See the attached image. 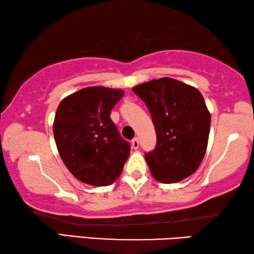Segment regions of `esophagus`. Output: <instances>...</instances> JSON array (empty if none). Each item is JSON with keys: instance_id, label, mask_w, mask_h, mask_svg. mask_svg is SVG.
Segmentation results:
<instances>
[{"instance_id": "obj_1", "label": "esophagus", "mask_w": 254, "mask_h": 254, "mask_svg": "<svg viewBox=\"0 0 254 254\" xmlns=\"http://www.w3.org/2000/svg\"><path fill=\"white\" fill-rule=\"evenodd\" d=\"M131 144H132V148H133V149H137V148H139V139H137V137H134V139L132 140Z\"/></svg>"}]
</instances>
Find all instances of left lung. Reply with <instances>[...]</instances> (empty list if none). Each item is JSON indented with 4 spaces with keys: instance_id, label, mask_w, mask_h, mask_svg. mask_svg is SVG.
<instances>
[{
    "instance_id": "1",
    "label": "left lung",
    "mask_w": 254,
    "mask_h": 254,
    "mask_svg": "<svg viewBox=\"0 0 254 254\" xmlns=\"http://www.w3.org/2000/svg\"><path fill=\"white\" fill-rule=\"evenodd\" d=\"M148 106L157 144L145 153L158 182L174 184L198 168L207 149L210 113L198 89L163 77L132 88Z\"/></svg>"
}]
</instances>
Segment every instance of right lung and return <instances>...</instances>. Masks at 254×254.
<instances>
[{
    "instance_id": "obj_1",
    "label": "right lung",
    "mask_w": 254,
    "mask_h": 254,
    "mask_svg": "<svg viewBox=\"0 0 254 254\" xmlns=\"http://www.w3.org/2000/svg\"><path fill=\"white\" fill-rule=\"evenodd\" d=\"M121 89L93 86L60 102L54 136L60 158L75 177L92 186H107L121 175L130 144L120 135L110 115Z\"/></svg>"
}]
</instances>
